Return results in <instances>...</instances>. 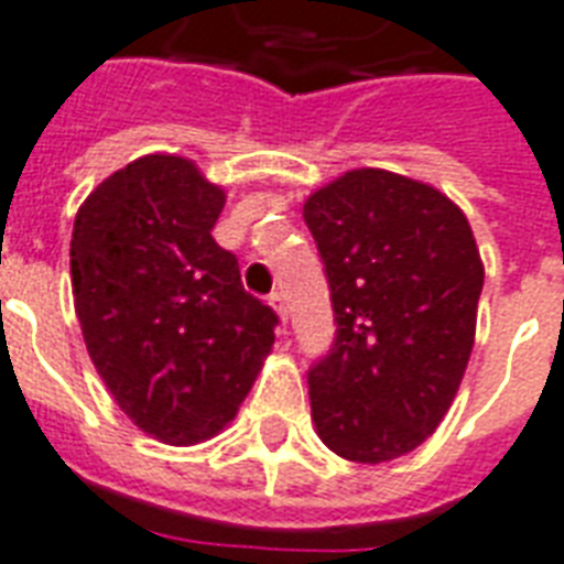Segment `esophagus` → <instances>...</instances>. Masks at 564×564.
Instances as JSON below:
<instances>
[{"label": "esophagus", "instance_id": "34e87169", "mask_svg": "<svg viewBox=\"0 0 564 564\" xmlns=\"http://www.w3.org/2000/svg\"><path fill=\"white\" fill-rule=\"evenodd\" d=\"M269 304L274 307V314H278V319H281L283 325H286V304H283V295L281 293H271Z\"/></svg>", "mask_w": 564, "mask_h": 564}]
</instances>
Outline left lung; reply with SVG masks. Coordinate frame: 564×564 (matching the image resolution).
<instances>
[{
	"mask_svg": "<svg viewBox=\"0 0 564 564\" xmlns=\"http://www.w3.org/2000/svg\"><path fill=\"white\" fill-rule=\"evenodd\" d=\"M332 286L335 349L311 370L319 440L344 460L419 448L457 398L475 344L484 262L463 208L379 166L304 199Z\"/></svg>",
	"mask_w": 564,
	"mask_h": 564,
	"instance_id": "obj_1",
	"label": "left lung"
}]
</instances>
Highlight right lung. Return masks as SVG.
Here are the masks:
<instances>
[{
  "mask_svg": "<svg viewBox=\"0 0 564 564\" xmlns=\"http://www.w3.org/2000/svg\"><path fill=\"white\" fill-rule=\"evenodd\" d=\"M224 203L197 161L154 152L104 178L74 218L70 290L91 365L166 445L218 436L274 346L278 316L212 239Z\"/></svg>",
  "mask_w": 564,
  "mask_h": 564,
  "instance_id": "right-lung-1",
  "label": "right lung"
}]
</instances>
